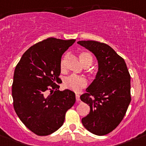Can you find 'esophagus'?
<instances>
[{"label":"esophagus","mask_w":146,"mask_h":146,"mask_svg":"<svg viewBox=\"0 0 146 146\" xmlns=\"http://www.w3.org/2000/svg\"><path fill=\"white\" fill-rule=\"evenodd\" d=\"M76 100L77 101V102H79V101L80 100V95H76Z\"/></svg>","instance_id":"1"}]
</instances>
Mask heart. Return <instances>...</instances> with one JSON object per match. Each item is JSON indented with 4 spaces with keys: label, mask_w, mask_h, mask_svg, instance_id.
Here are the masks:
<instances>
[{
    "label": "heart",
    "mask_w": 146,
    "mask_h": 146,
    "mask_svg": "<svg viewBox=\"0 0 146 146\" xmlns=\"http://www.w3.org/2000/svg\"><path fill=\"white\" fill-rule=\"evenodd\" d=\"M80 59L83 65L86 64H90L92 62V57L87 52H82L80 55ZM60 69L64 71L65 69L64 59L61 61ZM87 81L85 78L75 75H70L64 80V86L66 88L69 89L74 92H80L87 86Z\"/></svg>",
    "instance_id": "heart-1"
}]
</instances>
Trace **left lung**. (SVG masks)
<instances>
[{
    "label": "left lung",
    "instance_id": "left-lung-1",
    "mask_svg": "<svg viewBox=\"0 0 146 146\" xmlns=\"http://www.w3.org/2000/svg\"><path fill=\"white\" fill-rule=\"evenodd\" d=\"M77 44L92 52L98 63L95 80L80 96L90 108L82 123L90 133L105 135L120 124L130 105V75L124 59L108 44L96 41Z\"/></svg>",
    "mask_w": 146,
    "mask_h": 146
}]
</instances>
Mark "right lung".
I'll list each match as a JSON object with an SVG mask.
<instances>
[{
    "label": "right lung",
    "instance_id": "right-lung-1",
    "mask_svg": "<svg viewBox=\"0 0 146 146\" xmlns=\"http://www.w3.org/2000/svg\"><path fill=\"white\" fill-rule=\"evenodd\" d=\"M75 41L48 38L40 41L23 54L16 66L13 108L22 123L38 135L56 131L64 122L66 111L75 103L74 92L59 91L56 84L61 80L62 54Z\"/></svg>",
    "mask_w": 146,
    "mask_h": 146
}]
</instances>
